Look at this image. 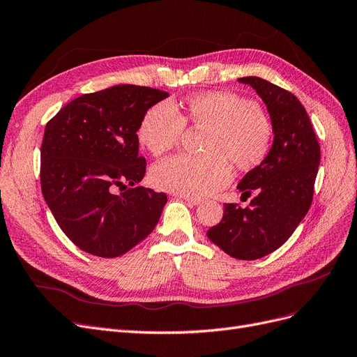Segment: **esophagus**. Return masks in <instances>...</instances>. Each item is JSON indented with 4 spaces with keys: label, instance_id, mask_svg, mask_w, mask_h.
I'll return each instance as SVG.
<instances>
[{
    "label": "esophagus",
    "instance_id": "34e87169",
    "mask_svg": "<svg viewBox=\"0 0 357 357\" xmlns=\"http://www.w3.org/2000/svg\"><path fill=\"white\" fill-rule=\"evenodd\" d=\"M178 197H181L183 201H184V202H188L189 205H199V204L202 202L201 199H197V197H190V196H181V195H180Z\"/></svg>",
    "mask_w": 357,
    "mask_h": 357
}]
</instances>
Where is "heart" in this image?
Masks as SVG:
<instances>
[{
  "instance_id": "obj_1",
  "label": "heart",
  "mask_w": 357,
  "mask_h": 357,
  "mask_svg": "<svg viewBox=\"0 0 357 357\" xmlns=\"http://www.w3.org/2000/svg\"><path fill=\"white\" fill-rule=\"evenodd\" d=\"M186 119L208 129L206 155H178L156 164L151 178L156 188L181 196L204 197L220 190L231 180L228 160L250 169L268 153L271 124L249 99L231 92H206L188 99ZM184 132V119L171 102L151 107L142 119L137 137L153 156L176 148Z\"/></svg>"
}]
</instances>
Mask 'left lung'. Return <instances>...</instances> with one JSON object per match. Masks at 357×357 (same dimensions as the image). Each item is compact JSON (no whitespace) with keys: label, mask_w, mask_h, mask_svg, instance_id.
Returning a JSON list of instances; mask_svg holds the SVG:
<instances>
[{"label":"left lung","mask_w":357,"mask_h":357,"mask_svg":"<svg viewBox=\"0 0 357 357\" xmlns=\"http://www.w3.org/2000/svg\"><path fill=\"white\" fill-rule=\"evenodd\" d=\"M266 105L274 140L264 161L237 184L241 196L256 195L248 208L224 205L220 224L206 236L241 261L264 258L281 248L307 213L321 148L305 107L289 91L256 76L240 77Z\"/></svg>","instance_id":"left-lung-1"}]
</instances>
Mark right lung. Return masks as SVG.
Wrapping results in <instances>:
<instances>
[{"label": "right lung", "mask_w": 357, "mask_h": 357, "mask_svg": "<svg viewBox=\"0 0 357 357\" xmlns=\"http://www.w3.org/2000/svg\"><path fill=\"white\" fill-rule=\"evenodd\" d=\"M169 93L117 84L84 93L48 121L40 148V188L64 234L99 258H117L158 224L167 195L137 186L146 173L137 129ZM130 190L117 195V187Z\"/></svg>", "instance_id": "right-lung-1"}]
</instances>
